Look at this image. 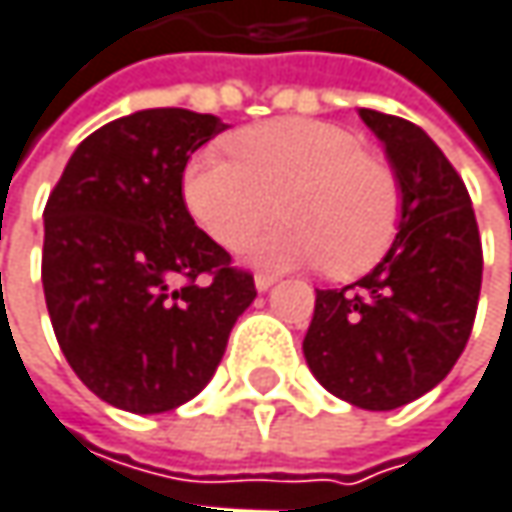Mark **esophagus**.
<instances>
[{"mask_svg":"<svg viewBox=\"0 0 512 512\" xmlns=\"http://www.w3.org/2000/svg\"><path fill=\"white\" fill-rule=\"evenodd\" d=\"M272 284H275V275H263V272H260V275H255L257 293H266V290H269Z\"/></svg>","mask_w":512,"mask_h":512,"instance_id":"34e87169","label":"esophagus"}]
</instances>
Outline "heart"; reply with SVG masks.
I'll return each instance as SVG.
<instances>
[{"mask_svg": "<svg viewBox=\"0 0 512 512\" xmlns=\"http://www.w3.org/2000/svg\"><path fill=\"white\" fill-rule=\"evenodd\" d=\"M234 155L199 152L184 166L181 196L196 225L225 249H243L278 213L287 225L249 246L263 269L328 263L337 278L372 269L393 246L401 184L393 166L363 152L349 128L284 117L234 134Z\"/></svg>", "mask_w": 512, "mask_h": 512, "instance_id": "1", "label": "heart"}]
</instances>
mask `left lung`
<instances>
[{
	"mask_svg": "<svg viewBox=\"0 0 512 512\" xmlns=\"http://www.w3.org/2000/svg\"><path fill=\"white\" fill-rule=\"evenodd\" d=\"M401 184L393 246L343 290H316L304 360L331 395L395 410L434 390L463 354L481 296L472 199L442 149L413 122L357 111Z\"/></svg>",
	"mask_w": 512,
	"mask_h": 512,
	"instance_id": "1",
	"label": "left lung"
}]
</instances>
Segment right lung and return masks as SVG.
Returning <instances> with one entry per match:
<instances>
[{
    "mask_svg": "<svg viewBox=\"0 0 512 512\" xmlns=\"http://www.w3.org/2000/svg\"><path fill=\"white\" fill-rule=\"evenodd\" d=\"M228 125L149 108L93 131L43 210V293L72 372L128 413H166L213 378L255 278L196 228L190 155Z\"/></svg>",
    "mask_w": 512,
    "mask_h": 512,
    "instance_id": "add662e5",
    "label": "right lung"
}]
</instances>
